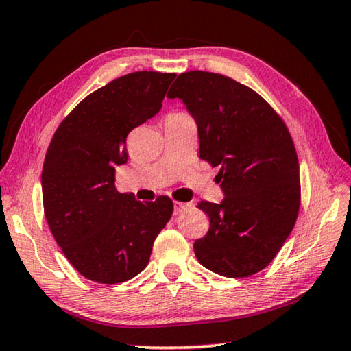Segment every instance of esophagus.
Instances as JSON below:
<instances>
[{
  "label": "esophagus",
  "mask_w": 351,
  "mask_h": 351,
  "mask_svg": "<svg viewBox=\"0 0 351 351\" xmlns=\"http://www.w3.org/2000/svg\"><path fill=\"white\" fill-rule=\"evenodd\" d=\"M173 206H175V213L178 215V213H181L184 209H187V207H192L193 203H181V201H175Z\"/></svg>",
  "instance_id": "34e87169"
}]
</instances>
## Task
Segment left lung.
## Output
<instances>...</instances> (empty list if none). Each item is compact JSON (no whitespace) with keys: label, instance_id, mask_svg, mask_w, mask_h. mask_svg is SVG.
Returning <instances> with one entry per match:
<instances>
[{"label":"left lung","instance_id":"8db88e82","mask_svg":"<svg viewBox=\"0 0 351 351\" xmlns=\"http://www.w3.org/2000/svg\"><path fill=\"white\" fill-rule=\"evenodd\" d=\"M181 99L198 127L199 158L219 167L224 199L201 201L209 232L193 243L204 268L249 277L266 268L293 230L300 207L299 159L287 125L266 100L230 77L178 75Z\"/></svg>","mask_w":351,"mask_h":351}]
</instances>
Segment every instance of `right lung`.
Wrapping results in <instances>:
<instances>
[{
    "mask_svg": "<svg viewBox=\"0 0 351 351\" xmlns=\"http://www.w3.org/2000/svg\"><path fill=\"white\" fill-rule=\"evenodd\" d=\"M176 74L138 71L86 96L63 119L46 152L45 217L64 257L97 283L127 282L145 269L173 201H136L116 190L127 136L161 110Z\"/></svg>",
    "mask_w": 351,
    "mask_h": 351,
    "instance_id": "right-lung-1",
    "label": "right lung"
}]
</instances>
